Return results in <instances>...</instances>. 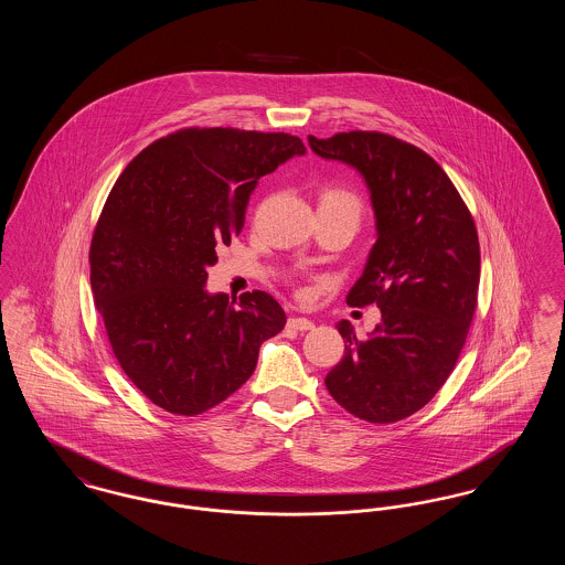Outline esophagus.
<instances>
[{"mask_svg": "<svg viewBox=\"0 0 565 565\" xmlns=\"http://www.w3.org/2000/svg\"><path fill=\"white\" fill-rule=\"evenodd\" d=\"M288 326H290V328H295V330H300V332H305V330H313V322H311V320H307V318H290V320H288Z\"/></svg>", "mask_w": 565, "mask_h": 565, "instance_id": "esophagus-1", "label": "esophagus"}]
</instances>
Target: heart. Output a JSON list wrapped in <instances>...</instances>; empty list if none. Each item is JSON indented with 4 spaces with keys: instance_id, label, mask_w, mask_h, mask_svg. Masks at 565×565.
<instances>
[{
    "instance_id": "heart-1",
    "label": "heart",
    "mask_w": 565,
    "mask_h": 565,
    "mask_svg": "<svg viewBox=\"0 0 565 565\" xmlns=\"http://www.w3.org/2000/svg\"><path fill=\"white\" fill-rule=\"evenodd\" d=\"M320 205L345 212L355 224L360 222V215H362V201H360V196L353 190L348 189V186H341V184L323 186L322 192H320Z\"/></svg>"
}]
</instances>
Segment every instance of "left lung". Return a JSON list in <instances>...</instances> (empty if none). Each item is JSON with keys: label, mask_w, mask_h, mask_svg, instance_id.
I'll return each mask as SVG.
<instances>
[{"label": "left lung", "mask_w": 565, "mask_h": 565, "mask_svg": "<svg viewBox=\"0 0 565 565\" xmlns=\"http://www.w3.org/2000/svg\"><path fill=\"white\" fill-rule=\"evenodd\" d=\"M309 146L362 173L376 217V243L348 305H376L381 323L369 339L339 323L345 355L326 387L351 415L394 424L430 403L456 369L477 311V226L443 167L408 141L350 131L309 135Z\"/></svg>", "instance_id": "8db88e82"}]
</instances>
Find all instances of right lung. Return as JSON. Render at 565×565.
I'll return each mask as SVG.
<instances>
[{
  "mask_svg": "<svg viewBox=\"0 0 565 565\" xmlns=\"http://www.w3.org/2000/svg\"><path fill=\"white\" fill-rule=\"evenodd\" d=\"M305 154L300 137L189 127L143 148L109 190L90 242V286L109 345L135 387L194 417L252 376L284 330L273 296L207 295L220 245L242 233L258 180Z\"/></svg>",
  "mask_w": 565,
  "mask_h": 565,
  "instance_id": "1",
  "label": "right lung"
}]
</instances>
